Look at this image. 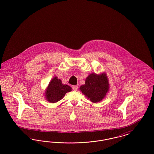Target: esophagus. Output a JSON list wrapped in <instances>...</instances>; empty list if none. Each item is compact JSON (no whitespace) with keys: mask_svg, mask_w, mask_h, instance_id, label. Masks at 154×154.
Returning a JSON list of instances; mask_svg holds the SVG:
<instances>
[{"mask_svg":"<svg viewBox=\"0 0 154 154\" xmlns=\"http://www.w3.org/2000/svg\"><path fill=\"white\" fill-rule=\"evenodd\" d=\"M78 86L77 85H74V86H73V89L74 91H77L78 90Z\"/></svg>","mask_w":154,"mask_h":154,"instance_id":"34e87169","label":"esophagus"}]
</instances>
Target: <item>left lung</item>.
<instances>
[{"label": "left lung", "mask_w": 154, "mask_h": 154, "mask_svg": "<svg viewBox=\"0 0 154 154\" xmlns=\"http://www.w3.org/2000/svg\"><path fill=\"white\" fill-rule=\"evenodd\" d=\"M82 93L92 102L101 101L109 90V84L106 74H91L85 80L84 85L80 88Z\"/></svg>", "instance_id": "left-lung-1"}]
</instances>
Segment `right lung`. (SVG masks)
<instances>
[{
    "label": "right lung",
    "mask_w": 154,
    "mask_h": 154,
    "mask_svg": "<svg viewBox=\"0 0 154 154\" xmlns=\"http://www.w3.org/2000/svg\"><path fill=\"white\" fill-rule=\"evenodd\" d=\"M72 91V88L62 83L57 77L52 79L45 92V98L49 102L56 103L61 100L67 92Z\"/></svg>",
    "instance_id": "1"
}]
</instances>
